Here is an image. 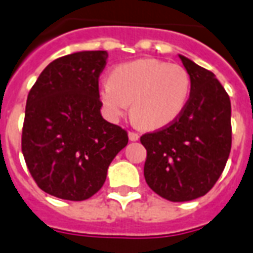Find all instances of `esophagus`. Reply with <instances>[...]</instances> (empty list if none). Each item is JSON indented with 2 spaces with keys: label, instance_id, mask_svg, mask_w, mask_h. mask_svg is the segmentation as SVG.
I'll return each mask as SVG.
<instances>
[{
  "label": "esophagus",
  "instance_id": "34e87169",
  "mask_svg": "<svg viewBox=\"0 0 253 253\" xmlns=\"http://www.w3.org/2000/svg\"><path fill=\"white\" fill-rule=\"evenodd\" d=\"M128 139H130L131 142H136L139 139V135L134 132V131H128Z\"/></svg>",
  "mask_w": 253,
  "mask_h": 253
}]
</instances>
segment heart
<instances>
[{
  "label": "heart",
  "instance_id": "1",
  "mask_svg": "<svg viewBox=\"0 0 253 253\" xmlns=\"http://www.w3.org/2000/svg\"><path fill=\"white\" fill-rule=\"evenodd\" d=\"M192 80L178 64L159 59H139L117 65L99 87V101L110 121H119L131 103V118L139 126L156 130L184 113Z\"/></svg>",
  "mask_w": 253,
  "mask_h": 253
}]
</instances>
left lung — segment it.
<instances>
[{
    "mask_svg": "<svg viewBox=\"0 0 253 253\" xmlns=\"http://www.w3.org/2000/svg\"><path fill=\"white\" fill-rule=\"evenodd\" d=\"M189 102L180 118L140 136L147 150L144 177L163 198L185 202L205 196L223 172L231 151V102L215 75L188 57Z\"/></svg>",
    "mask_w": 253,
    "mask_h": 253,
    "instance_id": "1",
    "label": "left lung"
}]
</instances>
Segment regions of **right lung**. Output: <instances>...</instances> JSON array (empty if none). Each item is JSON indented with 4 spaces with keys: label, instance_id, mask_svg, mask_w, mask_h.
Listing matches in <instances>:
<instances>
[{
    "label": "right lung",
    "instance_id": "right-lung-1",
    "mask_svg": "<svg viewBox=\"0 0 253 253\" xmlns=\"http://www.w3.org/2000/svg\"><path fill=\"white\" fill-rule=\"evenodd\" d=\"M106 51L49 63L27 95L22 152L34 181L51 196L84 201L102 188L107 168L128 142L101 115L98 79Z\"/></svg>",
    "mask_w": 253,
    "mask_h": 253
}]
</instances>
